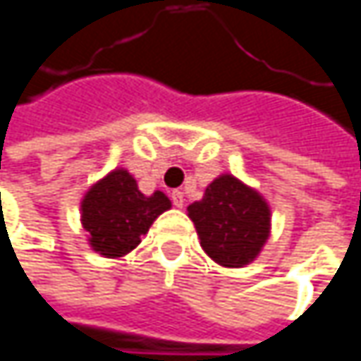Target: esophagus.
Here are the masks:
<instances>
[{"label": "esophagus", "instance_id": "34e87169", "mask_svg": "<svg viewBox=\"0 0 361 361\" xmlns=\"http://www.w3.org/2000/svg\"><path fill=\"white\" fill-rule=\"evenodd\" d=\"M171 200H173V204H176L178 209H181L183 202H185V196H183L181 190H173V192H171Z\"/></svg>", "mask_w": 361, "mask_h": 361}]
</instances>
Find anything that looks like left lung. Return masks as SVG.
Segmentation results:
<instances>
[{
  "mask_svg": "<svg viewBox=\"0 0 361 361\" xmlns=\"http://www.w3.org/2000/svg\"><path fill=\"white\" fill-rule=\"evenodd\" d=\"M188 217L204 252L224 267H243L259 255L269 236V207L259 192L234 176H219Z\"/></svg>",
  "mask_w": 361,
  "mask_h": 361,
  "instance_id": "left-lung-1",
  "label": "left lung"
}]
</instances>
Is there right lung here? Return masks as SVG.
<instances>
[{
  "instance_id": "add662e5",
  "label": "right lung",
  "mask_w": 361,
  "mask_h": 361,
  "mask_svg": "<svg viewBox=\"0 0 361 361\" xmlns=\"http://www.w3.org/2000/svg\"><path fill=\"white\" fill-rule=\"evenodd\" d=\"M169 207L171 200L163 192L144 196L125 169H114L85 194L81 221L92 249L114 259L133 251L152 221Z\"/></svg>"
}]
</instances>
